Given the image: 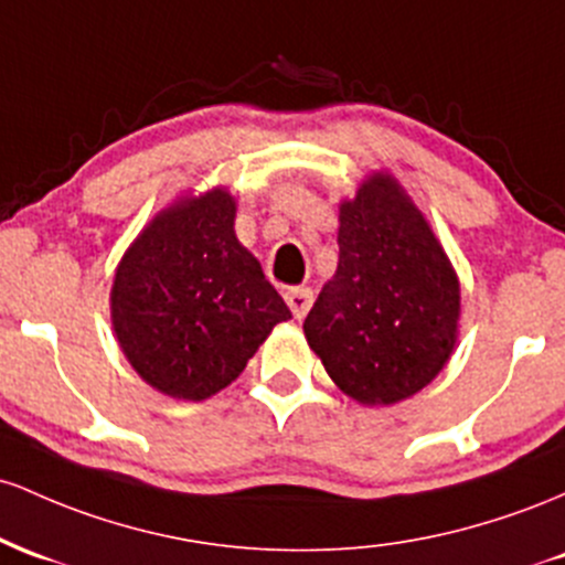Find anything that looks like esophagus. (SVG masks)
Returning a JSON list of instances; mask_svg holds the SVG:
<instances>
[{
    "label": "esophagus",
    "instance_id": "1",
    "mask_svg": "<svg viewBox=\"0 0 565 565\" xmlns=\"http://www.w3.org/2000/svg\"><path fill=\"white\" fill-rule=\"evenodd\" d=\"M285 301H288L290 312H294L296 320H303L309 312V307H312V290L303 288V285H296V288L285 290Z\"/></svg>",
    "mask_w": 565,
    "mask_h": 565
}]
</instances>
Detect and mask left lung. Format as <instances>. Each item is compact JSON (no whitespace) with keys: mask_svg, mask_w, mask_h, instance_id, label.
<instances>
[{"mask_svg":"<svg viewBox=\"0 0 565 565\" xmlns=\"http://www.w3.org/2000/svg\"><path fill=\"white\" fill-rule=\"evenodd\" d=\"M461 294L440 239L395 175L339 205V266L303 320L328 376L363 405L424 390L451 358Z\"/></svg>","mask_w":565,"mask_h":565,"instance_id":"obj_1","label":"left lung"}]
</instances>
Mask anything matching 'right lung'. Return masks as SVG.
I'll return each mask as SVG.
<instances>
[{
	"instance_id": "1",
	"label": "right lung",
	"mask_w": 565,
	"mask_h": 565,
	"mask_svg": "<svg viewBox=\"0 0 565 565\" xmlns=\"http://www.w3.org/2000/svg\"><path fill=\"white\" fill-rule=\"evenodd\" d=\"M234 215L226 189L186 194L143 226L114 275V335L138 376L175 401L230 386L290 317Z\"/></svg>"
}]
</instances>
